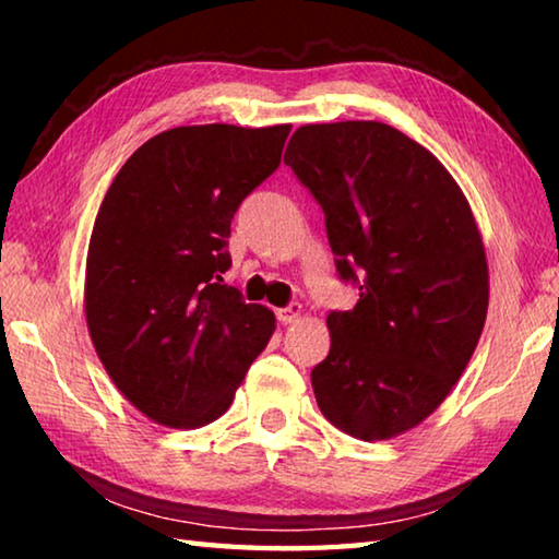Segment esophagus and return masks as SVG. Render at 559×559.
<instances>
[{
    "label": "esophagus",
    "instance_id": "34e87169",
    "mask_svg": "<svg viewBox=\"0 0 559 559\" xmlns=\"http://www.w3.org/2000/svg\"><path fill=\"white\" fill-rule=\"evenodd\" d=\"M278 320H281V323H296V320L302 316V306H300V302H290V306H286V308H281L278 310Z\"/></svg>",
    "mask_w": 559,
    "mask_h": 559
}]
</instances>
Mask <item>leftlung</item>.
Returning <instances> with one entry per match:
<instances>
[{
  "label": "left lung",
  "mask_w": 559,
  "mask_h": 559,
  "mask_svg": "<svg viewBox=\"0 0 559 559\" xmlns=\"http://www.w3.org/2000/svg\"><path fill=\"white\" fill-rule=\"evenodd\" d=\"M283 163L325 212L337 273L359 286L328 316L313 372L325 419L362 441L409 431L466 370L488 313V261L466 194L427 147L377 120L300 126Z\"/></svg>",
  "instance_id": "left-lung-1"
}]
</instances>
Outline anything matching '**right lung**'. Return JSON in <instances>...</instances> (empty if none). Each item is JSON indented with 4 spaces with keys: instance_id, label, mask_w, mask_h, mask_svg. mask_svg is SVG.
Returning a JSON list of instances; mask_svg holds the SVG:
<instances>
[{
    "instance_id": "add662e5",
    "label": "right lung",
    "mask_w": 559,
    "mask_h": 559,
    "mask_svg": "<svg viewBox=\"0 0 559 559\" xmlns=\"http://www.w3.org/2000/svg\"><path fill=\"white\" fill-rule=\"evenodd\" d=\"M290 126H182L140 145L93 224L83 308L93 347L147 419L200 429L234 402L276 316L224 286L239 204L276 173Z\"/></svg>"
}]
</instances>
